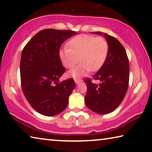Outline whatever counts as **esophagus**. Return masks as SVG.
I'll return each mask as SVG.
<instances>
[{
    "mask_svg": "<svg viewBox=\"0 0 152 152\" xmlns=\"http://www.w3.org/2000/svg\"><path fill=\"white\" fill-rule=\"evenodd\" d=\"M74 82H75V83L76 84H78V83H81L82 82V80L81 79H78V78H76V79H74Z\"/></svg>",
    "mask_w": 152,
    "mask_h": 152,
    "instance_id": "obj_1",
    "label": "esophagus"
}]
</instances>
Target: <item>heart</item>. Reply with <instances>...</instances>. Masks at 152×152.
Segmentation results:
<instances>
[{
  "label": "heart",
  "instance_id": "b5f03b06",
  "mask_svg": "<svg viewBox=\"0 0 152 152\" xmlns=\"http://www.w3.org/2000/svg\"><path fill=\"white\" fill-rule=\"evenodd\" d=\"M68 47L59 50L62 64L71 68L80 60V63L69 71V75L79 78L91 70L97 71L104 64L109 52V44L104 38L80 34L69 40Z\"/></svg>",
  "mask_w": 152,
  "mask_h": 152
}]
</instances>
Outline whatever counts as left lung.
Wrapping results in <instances>:
<instances>
[{"instance_id": "1", "label": "left lung", "mask_w": 152, "mask_h": 152, "mask_svg": "<svg viewBox=\"0 0 152 152\" xmlns=\"http://www.w3.org/2000/svg\"><path fill=\"white\" fill-rule=\"evenodd\" d=\"M104 36L109 44L107 59L93 76L99 84L93 83L87 78L85 103L88 109L99 114H106L114 111L124 99L129 86V63L126 50L116 38L106 33L93 32Z\"/></svg>"}]
</instances>
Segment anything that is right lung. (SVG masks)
Returning a JSON list of instances; mask_svg holds the SVG:
<instances>
[{
  "instance_id": "add662e5",
  "label": "right lung",
  "mask_w": 152,
  "mask_h": 152,
  "mask_svg": "<svg viewBox=\"0 0 152 152\" xmlns=\"http://www.w3.org/2000/svg\"><path fill=\"white\" fill-rule=\"evenodd\" d=\"M72 30L46 29L31 38L22 50L21 87L26 99L37 112L53 116L63 112L75 87L73 78L59 83L66 72L59 58L61 45L76 34Z\"/></svg>"
}]
</instances>
